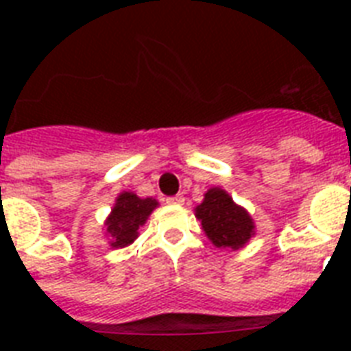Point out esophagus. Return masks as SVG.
<instances>
[{"instance_id":"34e87169","label":"esophagus","mask_w":351,"mask_h":351,"mask_svg":"<svg viewBox=\"0 0 351 351\" xmlns=\"http://www.w3.org/2000/svg\"><path fill=\"white\" fill-rule=\"evenodd\" d=\"M167 204H175V206H180V204H184V197H182V195H175V197H169V198H167Z\"/></svg>"}]
</instances>
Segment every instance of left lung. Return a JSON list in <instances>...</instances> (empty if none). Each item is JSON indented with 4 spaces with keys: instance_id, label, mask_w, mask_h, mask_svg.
<instances>
[{
    "instance_id": "obj_1",
    "label": "left lung",
    "mask_w": 351,
    "mask_h": 351,
    "mask_svg": "<svg viewBox=\"0 0 351 351\" xmlns=\"http://www.w3.org/2000/svg\"><path fill=\"white\" fill-rule=\"evenodd\" d=\"M195 217L200 220L209 242L219 250H240L255 237L253 217L222 187L206 191L202 204L195 208Z\"/></svg>"
}]
</instances>
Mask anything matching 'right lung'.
I'll return each mask as SVG.
<instances>
[{
	"label": "right lung",
	"mask_w": 351,
	"mask_h": 351,
	"mask_svg": "<svg viewBox=\"0 0 351 351\" xmlns=\"http://www.w3.org/2000/svg\"><path fill=\"white\" fill-rule=\"evenodd\" d=\"M156 208L158 200L154 198H140L136 193L121 191L104 222L109 245L118 250L132 244L138 239V230L147 222L149 215Z\"/></svg>",
	"instance_id": "right-lung-1"
}]
</instances>
